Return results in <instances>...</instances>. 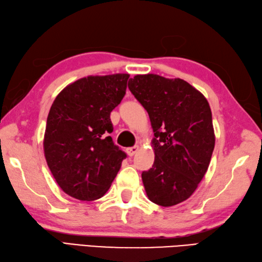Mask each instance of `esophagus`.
Returning <instances> with one entry per match:
<instances>
[{
  "label": "esophagus",
  "instance_id": "34e87169",
  "mask_svg": "<svg viewBox=\"0 0 262 262\" xmlns=\"http://www.w3.org/2000/svg\"><path fill=\"white\" fill-rule=\"evenodd\" d=\"M138 149H139V147H138V146H135V147H130V148H127V149H126V154L129 155L130 157L135 156V155H136V152H137V151H138Z\"/></svg>",
  "mask_w": 262,
  "mask_h": 262
}]
</instances>
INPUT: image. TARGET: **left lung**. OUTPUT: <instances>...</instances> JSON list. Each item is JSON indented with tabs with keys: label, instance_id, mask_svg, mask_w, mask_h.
I'll use <instances>...</instances> for the list:
<instances>
[{
	"label": "left lung",
	"instance_id": "8db88e82",
	"mask_svg": "<svg viewBox=\"0 0 262 262\" xmlns=\"http://www.w3.org/2000/svg\"><path fill=\"white\" fill-rule=\"evenodd\" d=\"M129 90L147 110L155 132V162L142 171L148 199L173 206L193 195L207 171L215 146L210 104L180 78L136 75Z\"/></svg>",
	"mask_w": 262,
	"mask_h": 262
}]
</instances>
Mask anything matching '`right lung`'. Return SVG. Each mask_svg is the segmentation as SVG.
I'll return each mask as SVG.
<instances>
[{
	"mask_svg": "<svg viewBox=\"0 0 262 262\" xmlns=\"http://www.w3.org/2000/svg\"><path fill=\"white\" fill-rule=\"evenodd\" d=\"M129 77L113 74L80 78L66 86L52 103L45 157L57 184L74 199H101L126 158L110 137V114L124 97Z\"/></svg>",
	"mask_w": 262,
	"mask_h": 262,
	"instance_id": "add662e5",
	"label": "right lung"
}]
</instances>
